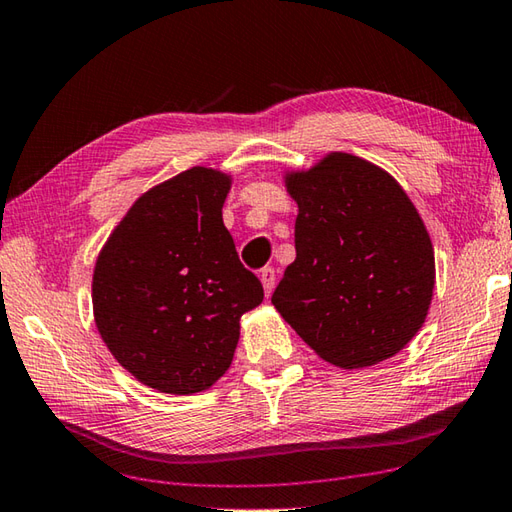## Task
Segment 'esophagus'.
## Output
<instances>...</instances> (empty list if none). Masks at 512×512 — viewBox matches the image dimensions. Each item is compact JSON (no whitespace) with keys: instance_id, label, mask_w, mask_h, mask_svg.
Listing matches in <instances>:
<instances>
[{"instance_id":"obj_1","label":"esophagus","mask_w":512,"mask_h":512,"mask_svg":"<svg viewBox=\"0 0 512 512\" xmlns=\"http://www.w3.org/2000/svg\"><path fill=\"white\" fill-rule=\"evenodd\" d=\"M260 283H263L267 296L272 294L274 292V285H276V269L274 267H265L263 272H260Z\"/></svg>"}]
</instances>
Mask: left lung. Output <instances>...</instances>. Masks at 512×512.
<instances>
[{
    "instance_id": "1",
    "label": "left lung",
    "mask_w": 512,
    "mask_h": 512,
    "mask_svg": "<svg viewBox=\"0 0 512 512\" xmlns=\"http://www.w3.org/2000/svg\"><path fill=\"white\" fill-rule=\"evenodd\" d=\"M296 200V260L272 303L327 363L368 368L403 350L426 321L435 249L406 191L352 153L285 176Z\"/></svg>"
}]
</instances>
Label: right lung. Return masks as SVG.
<instances>
[{"mask_svg":"<svg viewBox=\"0 0 512 512\" xmlns=\"http://www.w3.org/2000/svg\"><path fill=\"white\" fill-rule=\"evenodd\" d=\"M231 178L194 167L142 194L106 240L93 314L124 370L153 390L194 394L234 359L240 316L263 303L223 225Z\"/></svg>","mask_w":512,"mask_h":512,"instance_id":"right-lung-1","label":"right lung"}]
</instances>
